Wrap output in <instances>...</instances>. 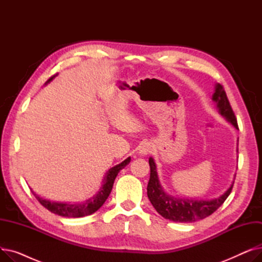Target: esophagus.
Wrapping results in <instances>:
<instances>
[{"label":"esophagus","instance_id":"esophagus-1","mask_svg":"<svg viewBox=\"0 0 262 262\" xmlns=\"http://www.w3.org/2000/svg\"><path fill=\"white\" fill-rule=\"evenodd\" d=\"M152 152V145H150L149 143H143L141 146H140V148H139V153L141 154V155H147L148 153H150Z\"/></svg>","mask_w":262,"mask_h":262}]
</instances>
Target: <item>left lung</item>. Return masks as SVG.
<instances>
[{"mask_svg":"<svg viewBox=\"0 0 262 262\" xmlns=\"http://www.w3.org/2000/svg\"><path fill=\"white\" fill-rule=\"evenodd\" d=\"M212 101L216 104L220 115L223 116L233 126L238 128L236 116L232 112V108L222 85L215 84L214 93L212 94ZM148 163L150 175L147 184V196L156 211L164 219L170 220V221L173 222L191 223L209 216L225 202L233 187L232 182L230 187L221 196L210 201L174 198L166 193L162 189L158 180L156 163L152 157L148 159Z\"/></svg>","mask_w":262,"mask_h":262,"instance_id":"obj_1","label":"left lung"}]
</instances>
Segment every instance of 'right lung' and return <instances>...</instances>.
<instances>
[{
  "instance_id": "1",
  "label": "right lung",
  "mask_w": 262,
  "mask_h": 262,
  "mask_svg": "<svg viewBox=\"0 0 262 262\" xmlns=\"http://www.w3.org/2000/svg\"><path fill=\"white\" fill-rule=\"evenodd\" d=\"M53 77H51L47 82L51 81L53 79ZM129 162H130V157H128L127 159L122 161L121 163L117 164L116 167L109 169L108 172L106 173L105 177H104L103 184H102L98 193H96V195H94L92 199H89L84 203L70 204V203L51 202V201L43 200L42 198H40L39 195H37L35 193L34 191H32V192L34 193V195L36 196V199L38 200V202L41 205H42L43 207H46L48 210H50L51 212H53L55 214H58V215H61V216H67V217L86 216V215L92 214L93 212H95L96 210H99L102 207L103 204L105 203V201L109 196L110 192H112L114 182L116 180L118 173L123 168H125Z\"/></svg>"
}]
</instances>
